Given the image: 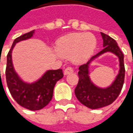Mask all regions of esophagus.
Masks as SVG:
<instances>
[{
    "instance_id": "1",
    "label": "esophagus",
    "mask_w": 133,
    "mask_h": 133,
    "mask_svg": "<svg viewBox=\"0 0 133 133\" xmlns=\"http://www.w3.org/2000/svg\"><path fill=\"white\" fill-rule=\"evenodd\" d=\"M71 72H73V68H72V67H67L65 69V70H64V74L65 75H68V74H70Z\"/></svg>"
}]
</instances>
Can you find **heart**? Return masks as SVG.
Listing matches in <instances>:
<instances>
[{"label": "heart", "instance_id": "heart-1", "mask_svg": "<svg viewBox=\"0 0 133 133\" xmlns=\"http://www.w3.org/2000/svg\"><path fill=\"white\" fill-rule=\"evenodd\" d=\"M96 45L95 38L90 33H77L61 38L57 45V52L65 58L81 63L90 57Z\"/></svg>", "mask_w": 133, "mask_h": 133}]
</instances>
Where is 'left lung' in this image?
<instances>
[{
  "instance_id": "8db88e82",
  "label": "left lung",
  "mask_w": 133,
  "mask_h": 133,
  "mask_svg": "<svg viewBox=\"0 0 133 133\" xmlns=\"http://www.w3.org/2000/svg\"><path fill=\"white\" fill-rule=\"evenodd\" d=\"M103 40V48L100 52L90 59L86 64L79 67V80L75 89L76 98L83 105L90 109H98L109 105L117 99L123 88L125 80L124 55L116 41L105 33H101ZM111 52L117 55L120 61V71L116 81L107 89H100L90 81L88 75V65L95 59L104 52Z\"/></svg>"
}]
</instances>
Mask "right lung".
<instances>
[{"instance_id":"obj_1","label":"right lung","mask_w":133,"mask_h":133,"mask_svg":"<svg viewBox=\"0 0 133 133\" xmlns=\"http://www.w3.org/2000/svg\"><path fill=\"white\" fill-rule=\"evenodd\" d=\"M33 33L34 30L15 39L7 55L5 77L9 91L17 103L28 110H38L45 107L51 100L55 83L63 77V72L62 69L50 70L39 81L32 84L25 83L20 79L13 69L12 50L16 43L31 38Z\"/></svg>"}]
</instances>
